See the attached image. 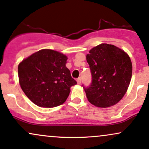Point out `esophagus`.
<instances>
[{
	"label": "esophagus",
	"mask_w": 149,
	"mask_h": 149,
	"mask_svg": "<svg viewBox=\"0 0 149 149\" xmlns=\"http://www.w3.org/2000/svg\"><path fill=\"white\" fill-rule=\"evenodd\" d=\"M77 84H81V78H78L77 79Z\"/></svg>",
	"instance_id": "1"
}]
</instances>
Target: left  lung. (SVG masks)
<instances>
[{
    "label": "left lung",
    "instance_id": "left-lung-1",
    "mask_svg": "<svg viewBox=\"0 0 149 149\" xmlns=\"http://www.w3.org/2000/svg\"><path fill=\"white\" fill-rule=\"evenodd\" d=\"M86 58L92 74L91 84L84 87L89 102L100 108L117 104L127 92L132 77L128 54L118 47L102 43L92 48Z\"/></svg>",
    "mask_w": 149,
    "mask_h": 149
}]
</instances>
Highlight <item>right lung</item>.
Wrapping results in <instances>:
<instances>
[{
	"instance_id": "add662e5",
	"label": "right lung",
	"mask_w": 149,
	"mask_h": 149,
	"mask_svg": "<svg viewBox=\"0 0 149 149\" xmlns=\"http://www.w3.org/2000/svg\"><path fill=\"white\" fill-rule=\"evenodd\" d=\"M67 60L61 52L43 49L20 62L19 84L35 104L52 108L65 102L71 86L77 84L66 67Z\"/></svg>"
}]
</instances>
